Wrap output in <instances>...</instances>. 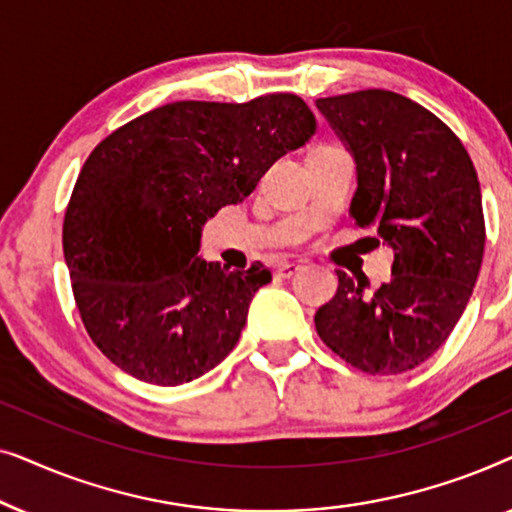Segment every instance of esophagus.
Returning <instances> with one entry per match:
<instances>
[{
  "label": "esophagus",
  "instance_id": "esophagus-1",
  "mask_svg": "<svg viewBox=\"0 0 512 512\" xmlns=\"http://www.w3.org/2000/svg\"><path fill=\"white\" fill-rule=\"evenodd\" d=\"M298 270H300V263H296V261H279L277 268H275V275L286 279V277L296 275Z\"/></svg>",
  "mask_w": 512,
  "mask_h": 512
}]
</instances>
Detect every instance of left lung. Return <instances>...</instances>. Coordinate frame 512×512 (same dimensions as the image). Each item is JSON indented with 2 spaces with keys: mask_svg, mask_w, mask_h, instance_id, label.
Listing matches in <instances>:
<instances>
[{
  "mask_svg": "<svg viewBox=\"0 0 512 512\" xmlns=\"http://www.w3.org/2000/svg\"><path fill=\"white\" fill-rule=\"evenodd\" d=\"M356 163L349 214L394 249L391 279L368 293L338 270V291L314 314L319 338L370 375L417 368L450 338L485 251L480 181L459 137L422 104L391 90L321 97Z\"/></svg>",
  "mask_w": 512,
  "mask_h": 512,
  "instance_id": "obj_1",
  "label": "left lung"
}]
</instances>
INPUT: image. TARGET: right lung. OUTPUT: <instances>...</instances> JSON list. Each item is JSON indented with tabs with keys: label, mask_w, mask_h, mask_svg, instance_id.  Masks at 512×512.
Segmentation results:
<instances>
[{
	"label": "right lung",
	"mask_w": 512,
	"mask_h": 512,
	"mask_svg": "<svg viewBox=\"0 0 512 512\" xmlns=\"http://www.w3.org/2000/svg\"><path fill=\"white\" fill-rule=\"evenodd\" d=\"M314 130L298 95L275 93L165 104L95 146L69 198L62 249L83 326L123 373L177 387L233 352L272 275L258 261L249 270L202 261V226Z\"/></svg>",
	"instance_id": "add662e5"
}]
</instances>
